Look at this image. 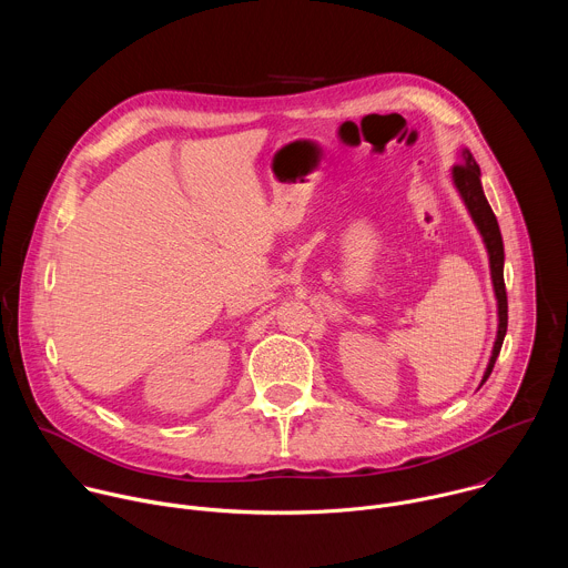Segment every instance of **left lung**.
Returning a JSON list of instances; mask_svg holds the SVG:
<instances>
[{
  "label": "left lung",
  "mask_w": 568,
  "mask_h": 568,
  "mask_svg": "<svg viewBox=\"0 0 568 568\" xmlns=\"http://www.w3.org/2000/svg\"><path fill=\"white\" fill-rule=\"evenodd\" d=\"M449 178H452V184H454L458 197L463 200L476 231L483 237V245H485V252H488V261H490L493 290H495V298H497V318H499L497 337L493 344V355L488 359V366H485L480 384H478V388H480L495 368V362L501 353L504 337L508 331V296H506V283H504V261H506L504 237H501L497 215L493 213V206L488 204V200H485L483 184H480V169L467 148H463V152H460V166H454Z\"/></svg>",
  "instance_id": "8db88e82"
}]
</instances>
